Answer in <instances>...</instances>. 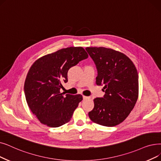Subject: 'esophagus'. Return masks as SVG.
<instances>
[{
	"mask_svg": "<svg viewBox=\"0 0 161 161\" xmlns=\"http://www.w3.org/2000/svg\"><path fill=\"white\" fill-rule=\"evenodd\" d=\"M89 97H87V96H85V95L83 96V99H89Z\"/></svg>",
	"mask_w": 161,
	"mask_h": 161,
	"instance_id": "esophagus-1",
	"label": "esophagus"
}]
</instances>
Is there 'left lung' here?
<instances>
[{
    "mask_svg": "<svg viewBox=\"0 0 161 161\" xmlns=\"http://www.w3.org/2000/svg\"><path fill=\"white\" fill-rule=\"evenodd\" d=\"M97 66V86L103 85L104 97L94 99L90 119L104 126L122 123L134 108L139 96V77L133 62L124 53L105 47H87Z\"/></svg>",
    "mask_w": 161,
    "mask_h": 161,
    "instance_id": "left-lung-1",
    "label": "left lung"
}]
</instances>
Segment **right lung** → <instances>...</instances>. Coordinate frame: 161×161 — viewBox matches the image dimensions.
<instances>
[{
	"label": "right lung",
	"mask_w": 161,
	"mask_h": 161,
	"mask_svg": "<svg viewBox=\"0 0 161 161\" xmlns=\"http://www.w3.org/2000/svg\"><path fill=\"white\" fill-rule=\"evenodd\" d=\"M88 54L81 47H70L43 56L33 62L26 75L24 92L27 104L38 120L57 128L70 120L83 100L81 95L65 97L60 92L68 81V71Z\"/></svg>",
	"instance_id": "obj_1"
}]
</instances>
